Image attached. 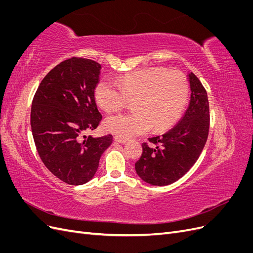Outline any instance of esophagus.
<instances>
[{
	"instance_id": "34e87169",
	"label": "esophagus",
	"mask_w": 253,
	"mask_h": 253,
	"mask_svg": "<svg viewBox=\"0 0 253 253\" xmlns=\"http://www.w3.org/2000/svg\"><path fill=\"white\" fill-rule=\"evenodd\" d=\"M114 140L118 142V143H121V144H124V143L126 142V139H122V138H119V137H114Z\"/></svg>"
}]
</instances>
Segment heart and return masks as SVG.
Segmentation results:
<instances>
[{"label": "heart", "instance_id": "heart-1", "mask_svg": "<svg viewBox=\"0 0 253 253\" xmlns=\"http://www.w3.org/2000/svg\"><path fill=\"white\" fill-rule=\"evenodd\" d=\"M189 82L185 75L162 67L144 68L125 76L118 83L101 79L94 90L96 103L106 114L122 110L134 102L132 115L105 119L108 133L129 139L149 132L171 127L185 111L189 99Z\"/></svg>", "mask_w": 253, "mask_h": 253}]
</instances>
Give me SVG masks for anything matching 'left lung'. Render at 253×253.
<instances>
[{"mask_svg":"<svg viewBox=\"0 0 253 253\" xmlns=\"http://www.w3.org/2000/svg\"><path fill=\"white\" fill-rule=\"evenodd\" d=\"M191 95L181 119L170 131L142 143V155L135 164L137 175L153 186L171 185L181 178L200 157L209 133V101L196 76L189 72Z\"/></svg>","mask_w":253,"mask_h":253,"instance_id":"left-lung-1","label":"left lung"}]
</instances>
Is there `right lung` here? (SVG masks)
Returning a JSON list of instances; mask_svg holds the SVG:
<instances>
[{
  "label": "right lung",
  "instance_id": "right-lung-1",
  "mask_svg": "<svg viewBox=\"0 0 253 253\" xmlns=\"http://www.w3.org/2000/svg\"><path fill=\"white\" fill-rule=\"evenodd\" d=\"M101 65L93 60L72 58L45 76L38 87L30 126L38 153L47 169L68 185L80 186L94 177L113 136H83L102 119L94 90Z\"/></svg>",
  "mask_w": 253,
  "mask_h": 253
}]
</instances>
